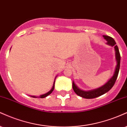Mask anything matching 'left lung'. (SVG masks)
<instances>
[{
  "label": "left lung",
  "mask_w": 127,
  "mask_h": 127,
  "mask_svg": "<svg viewBox=\"0 0 127 127\" xmlns=\"http://www.w3.org/2000/svg\"><path fill=\"white\" fill-rule=\"evenodd\" d=\"M103 36L105 38V39L108 41L107 44L108 45L114 46L115 51V58L117 63V66H116L114 74L112 77L110 78L109 80H108V81L106 84L102 86V87L98 88V89H94V90L90 91L82 90L76 86L74 81L72 82V88L75 93L77 95H78L79 96H81L83 98H86V99H93V98L97 97L102 96L105 93H107L114 86L115 83L117 80L118 75L121 61V56L118 47L117 45H116V42L114 38H112L111 37L108 36V35H103Z\"/></svg>",
  "instance_id": "1"
}]
</instances>
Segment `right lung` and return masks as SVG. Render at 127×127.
<instances>
[{
	"instance_id": "add662e5",
	"label": "right lung",
	"mask_w": 127,
	"mask_h": 127,
	"mask_svg": "<svg viewBox=\"0 0 127 127\" xmlns=\"http://www.w3.org/2000/svg\"><path fill=\"white\" fill-rule=\"evenodd\" d=\"M10 49H11V48H10ZM56 77H55V79H56ZM55 79L54 83H53V87H52V89H51V90H50V91H49V92H47V93H45V94H44V95H40V96H39V97H40V98H44V97H47V96H49V95H50V94H51V93H52V92H53V90H54V88H55ZM31 97H35V96H31Z\"/></svg>"
}]
</instances>
